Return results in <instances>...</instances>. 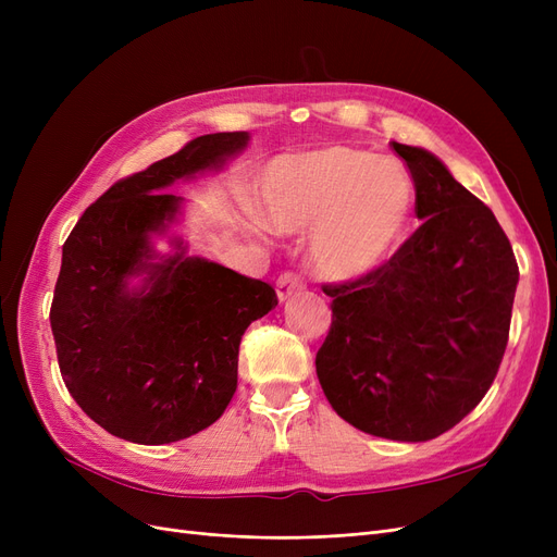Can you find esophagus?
Segmentation results:
<instances>
[{
    "mask_svg": "<svg viewBox=\"0 0 557 557\" xmlns=\"http://www.w3.org/2000/svg\"><path fill=\"white\" fill-rule=\"evenodd\" d=\"M305 288H307L305 278H301L299 274H293V272H285V274H281V276H278V281H276V295H278V299H281V301L290 299L293 295L301 293Z\"/></svg>",
    "mask_w": 557,
    "mask_h": 557,
    "instance_id": "obj_1",
    "label": "esophagus"
}]
</instances>
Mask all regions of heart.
Returning <instances> with one entry per match:
<instances>
[{
	"label": "heart",
	"instance_id": "heart-1",
	"mask_svg": "<svg viewBox=\"0 0 557 557\" xmlns=\"http://www.w3.org/2000/svg\"><path fill=\"white\" fill-rule=\"evenodd\" d=\"M413 185L395 158L350 146L283 156L260 181L258 213L281 234L307 232L313 272L330 281L367 276L401 242Z\"/></svg>",
	"mask_w": 557,
	"mask_h": 557
}]
</instances>
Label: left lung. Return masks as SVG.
<instances>
[{"mask_svg": "<svg viewBox=\"0 0 557 557\" xmlns=\"http://www.w3.org/2000/svg\"><path fill=\"white\" fill-rule=\"evenodd\" d=\"M423 221L367 276L325 283L332 325L315 372L346 423L428 442L476 409L509 342L518 264L495 213L440 158L393 141Z\"/></svg>", "mask_w": 557, "mask_h": 557, "instance_id": "8db88e82", "label": "left lung"}]
</instances>
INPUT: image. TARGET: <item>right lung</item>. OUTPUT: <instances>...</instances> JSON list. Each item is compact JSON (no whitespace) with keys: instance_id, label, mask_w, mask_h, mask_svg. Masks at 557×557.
Returning <instances> with one entry per match:
<instances>
[{"instance_id":"right-lung-1","label":"right lung","mask_w":557,"mask_h":557,"mask_svg":"<svg viewBox=\"0 0 557 557\" xmlns=\"http://www.w3.org/2000/svg\"><path fill=\"white\" fill-rule=\"evenodd\" d=\"M246 141V132L205 134L115 181L62 246L50 305L60 374L78 407L125 442L172 444L213 425L237 391L246 327L278 305L269 283L209 260L148 262V234L178 211L166 185ZM134 273L147 274L141 292L126 290Z\"/></svg>"}]
</instances>
